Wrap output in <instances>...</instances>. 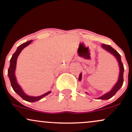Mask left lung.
<instances>
[{"mask_svg":"<svg viewBox=\"0 0 132 132\" xmlns=\"http://www.w3.org/2000/svg\"><path fill=\"white\" fill-rule=\"evenodd\" d=\"M102 47L104 50H105L106 51H107L108 52H109L110 54L113 55L114 57H115L117 59V60L118 61V65H119V68H120V72H119V76H118V81L116 84H115V85L113 86V88L111 89L109 92L106 93L104 95L101 96V97L97 98V99H100V100H108V99H110L112 98L113 96L115 95V94L117 92V91L121 87H122L123 83V72H124V67H123V64L122 63V60H121V56L118 53V52L117 50H115L113 48H112L110 45H105L104 44H102ZM82 74L80 73L79 75V77H78V80L81 81L82 80ZM86 94H88V93L86 92Z\"/></svg>","mask_w":132,"mask_h":132,"instance_id":"1","label":"left lung"}]
</instances>
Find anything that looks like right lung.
Listing matches in <instances>:
<instances>
[{"mask_svg": "<svg viewBox=\"0 0 132 132\" xmlns=\"http://www.w3.org/2000/svg\"><path fill=\"white\" fill-rule=\"evenodd\" d=\"M32 42V40H29L28 41V42H25L23 43V44H21V45H19V46L17 47L15 52L12 55V58L10 60V66L8 69V76L10 79L12 87L13 90H14L15 92L17 93L23 100H26V101L29 102H35L38 101V100H40L41 98H44L45 96L48 95V94H50V93H51V91L45 93V94H43L40 96H37V97H32V96L28 95L25 94L24 92H23V90L22 89L21 87L18 84L17 79H16L15 77V72L16 69V64H17V58H18V56L19 55V54H20L22 50H23L25 47L28 46Z\"/></svg>", "mask_w": 132, "mask_h": 132, "instance_id": "add662e5", "label": "right lung"}]
</instances>
